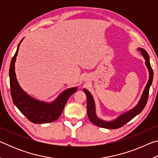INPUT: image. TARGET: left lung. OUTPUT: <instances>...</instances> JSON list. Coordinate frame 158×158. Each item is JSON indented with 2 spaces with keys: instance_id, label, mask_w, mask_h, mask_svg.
I'll return each instance as SVG.
<instances>
[{
  "instance_id": "left-lung-1",
  "label": "left lung",
  "mask_w": 158,
  "mask_h": 158,
  "mask_svg": "<svg viewBox=\"0 0 158 158\" xmlns=\"http://www.w3.org/2000/svg\"><path fill=\"white\" fill-rule=\"evenodd\" d=\"M138 51L141 53V54L145 58L146 60V65L148 68L149 71V79L148 81V83L145 87L143 94L141 95V98L140 99V101L139 102L138 105L135 106V108L132 109V110L126 112L123 114H122L121 116H120L118 118L114 120L113 121L110 122H106L102 120H101L98 118L95 114V102L93 100V96L86 89H84V92L85 94L86 95L87 98V114L89 116V118L90 121V122L93 123V124L97 125L98 127H103V128H107V129H117V128H120L123 126L127 123L131 121L133 118H135L137 115L139 114L143 109L145 107V106L147 103L149 95V89L150 86L152 84V81H153V71L152 69L151 64H150L149 60V56L148 53L146 50L141 48H139Z\"/></svg>"
}]
</instances>
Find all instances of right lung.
<instances>
[{
    "label": "right lung",
    "instance_id": "1",
    "mask_svg": "<svg viewBox=\"0 0 158 158\" xmlns=\"http://www.w3.org/2000/svg\"><path fill=\"white\" fill-rule=\"evenodd\" d=\"M21 41L12 58L9 71L10 93L13 102L21 113L33 123L42 124L55 121L60 116L67 101L71 95L77 91V87L63 91L56 100L50 104L35 100L26 94L19 85L15 72V63Z\"/></svg>",
    "mask_w": 158,
    "mask_h": 158
}]
</instances>
